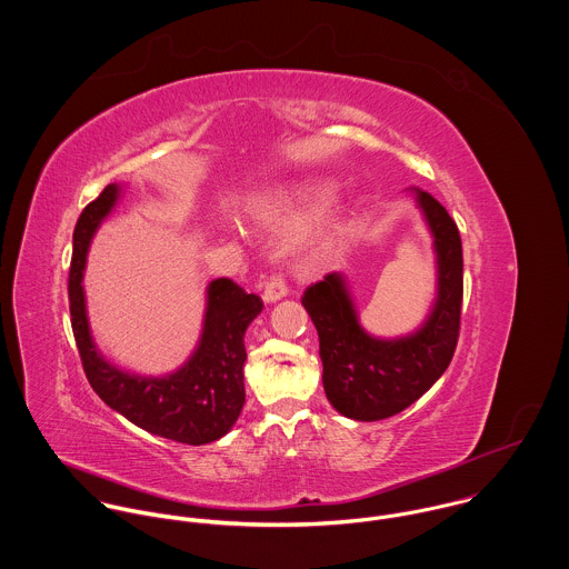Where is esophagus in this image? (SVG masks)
I'll return each instance as SVG.
<instances>
[{
    "label": "esophagus",
    "mask_w": 569,
    "mask_h": 569,
    "mask_svg": "<svg viewBox=\"0 0 569 569\" xmlns=\"http://www.w3.org/2000/svg\"><path fill=\"white\" fill-rule=\"evenodd\" d=\"M287 296H289V289H287L282 276H271V278L267 280V284H264L262 300H264L267 305H273V302H278V300H282V298H287Z\"/></svg>",
    "instance_id": "1"
}]
</instances>
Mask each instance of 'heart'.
I'll return each mask as SVG.
<instances>
[{
  "label": "heart",
  "mask_w": 569,
  "mask_h": 569,
  "mask_svg": "<svg viewBox=\"0 0 569 569\" xmlns=\"http://www.w3.org/2000/svg\"><path fill=\"white\" fill-rule=\"evenodd\" d=\"M332 192L330 181H302L293 186H280L262 194L247 212L249 221L271 234H282L293 230L302 217L326 201ZM346 226L343 210H330L325 214L309 239V251L313 256H325L326 251L341 237Z\"/></svg>",
  "instance_id": "1"
}]
</instances>
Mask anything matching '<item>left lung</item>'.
Wrapping results in <instances>:
<instances>
[{
  "label": "left lung",
  "instance_id": "left-lung-1",
  "mask_svg": "<svg viewBox=\"0 0 569 569\" xmlns=\"http://www.w3.org/2000/svg\"><path fill=\"white\" fill-rule=\"evenodd\" d=\"M431 234L436 296L427 318L411 332L377 337L359 311L341 271L328 273L302 296L320 335L326 399L341 416L372 422L418 401L449 368L462 309V241L449 212L420 188H407Z\"/></svg>",
  "mask_w": 569,
  "mask_h": 569
}]
</instances>
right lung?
Here are the masks:
<instances>
[{"instance_id":"right-lung-1","label":"right lung","mask_w":569,"mask_h":569,"mask_svg":"<svg viewBox=\"0 0 569 569\" xmlns=\"http://www.w3.org/2000/svg\"><path fill=\"white\" fill-rule=\"evenodd\" d=\"M124 183H109L82 210L74 228L70 267V313L82 368L93 392L140 429L183 445H208L223 438L244 403V330L262 302L228 278L206 287L201 335L190 357L172 372L140 375L109 361L91 335L82 287L87 251L98 228L124 197Z\"/></svg>"}]
</instances>
